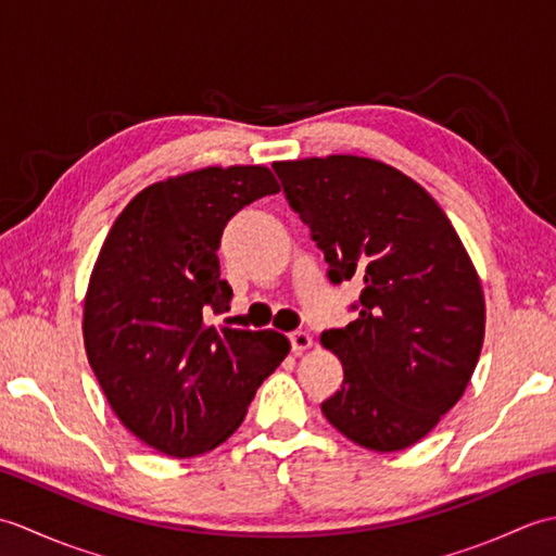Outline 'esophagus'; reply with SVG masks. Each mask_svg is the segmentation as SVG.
Wrapping results in <instances>:
<instances>
[{
	"label": "esophagus",
	"mask_w": 556,
	"mask_h": 556,
	"mask_svg": "<svg viewBox=\"0 0 556 556\" xmlns=\"http://www.w3.org/2000/svg\"><path fill=\"white\" fill-rule=\"evenodd\" d=\"M289 341H291L293 353H303L313 346V337L308 332H293L289 334Z\"/></svg>",
	"instance_id": "1"
}]
</instances>
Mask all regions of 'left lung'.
Wrapping results in <instances>:
<instances>
[{
  "label": "left lung",
  "mask_w": 556,
  "mask_h": 556,
  "mask_svg": "<svg viewBox=\"0 0 556 556\" xmlns=\"http://www.w3.org/2000/svg\"><path fill=\"white\" fill-rule=\"evenodd\" d=\"M329 279H358V317L320 334L344 382L325 418L372 452L428 434L464 396L485 339V293L437 200L392 164L358 155L275 162Z\"/></svg>",
  "instance_id": "left-lung-1"
}]
</instances>
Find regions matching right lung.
I'll return each mask as SVG.
<instances>
[{
	"instance_id": "right-lung-1",
	"label": "right lung",
	"mask_w": 556,
	"mask_h": 556,
	"mask_svg": "<svg viewBox=\"0 0 556 556\" xmlns=\"http://www.w3.org/2000/svg\"><path fill=\"white\" fill-rule=\"evenodd\" d=\"M279 193L265 164L205 167L143 188L104 239L83 301V344L116 418L174 458L207 454L239 430L257 387L287 358L275 329L215 327L227 222Z\"/></svg>"
}]
</instances>
